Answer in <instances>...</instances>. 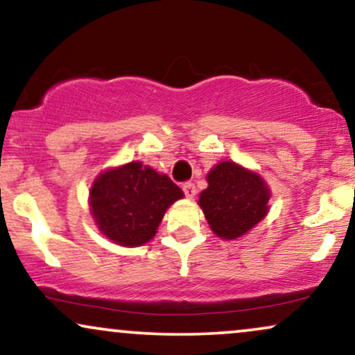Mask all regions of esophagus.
<instances>
[{
    "mask_svg": "<svg viewBox=\"0 0 355 355\" xmlns=\"http://www.w3.org/2000/svg\"><path fill=\"white\" fill-rule=\"evenodd\" d=\"M182 190H183V193H185L187 198H193V196L196 195L195 183H191V182H185V183H183Z\"/></svg>",
    "mask_w": 355,
    "mask_h": 355,
    "instance_id": "obj_1",
    "label": "esophagus"
}]
</instances>
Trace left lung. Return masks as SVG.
<instances>
[{"instance_id":"8db88e82","label":"left lung","mask_w":355,"mask_h":355,"mask_svg":"<svg viewBox=\"0 0 355 355\" xmlns=\"http://www.w3.org/2000/svg\"><path fill=\"white\" fill-rule=\"evenodd\" d=\"M207 180L208 189L200 193L198 205L220 238L243 236L266 216L270 190L258 173L233 162H221Z\"/></svg>"}]
</instances>
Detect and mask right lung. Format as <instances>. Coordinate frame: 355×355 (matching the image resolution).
<instances>
[{
  "instance_id": "obj_1",
  "label": "right lung",
  "mask_w": 355,
  "mask_h": 355,
  "mask_svg": "<svg viewBox=\"0 0 355 355\" xmlns=\"http://www.w3.org/2000/svg\"><path fill=\"white\" fill-rule=\"evenodd\" d=\"M183 191L166 175L132 162L107 170L94 182L91 210L109 240L123 246H140L155 236L165 210Z\"/></svg>"
}]
</instances>
